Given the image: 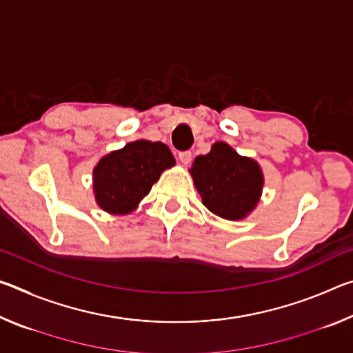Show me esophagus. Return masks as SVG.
Here are the masks:
<instances>
[{
    "instance_id": "esophagus-1",
    "label": "esophagus",
    "mask_w": 353,
    "mask_h": 353,
    "mask_svg": "<svg viewBox=\"0 0 353 353\" xmlns=\"http://www.w3.org/2000/svg\"><path fill=\"white\" fill-rule=\"evenodd\" d=\"M179 160H181L182 165H188L191 162V152L190 151L179 152Z\"/></svg>"
}]
</instances>
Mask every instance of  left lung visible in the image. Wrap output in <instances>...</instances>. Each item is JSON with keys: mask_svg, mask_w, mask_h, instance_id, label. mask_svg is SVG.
<instances>
[{"mask_svg": "<svg viewBox=\"0 0 353 353\" xmlns=\"http://www.w3.org/2000/svg\"><path fill=\"white\" fill-rule=\"evenodd\" d=\"M190 172L202 204L221 218L243 219L259 204L265 182L260 165L224 141L214 143L208 154L198 155Z\"/></svg>", "mask_w": 353, "mask_h": 353, "instance_id": "8db88e82", "label": "left lung"}]
</instances>
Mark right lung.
<instances>
[{
  "label": "right lung",
  "mask_w": 353,
  "mask_h": 353,
  "mask_svg": "<svg viewBox=\"0 0 353 353\" xmlns=\"http://www.w3.org/2000/svg\"><path fill=\"white\" fill-rule=\"evenodd\" d=\"M170 148L160 141L137 140L104 155L93 170L97 204L110 214L135 210L166 168L174 166Z\"/></svg>",
  "instance_id": "right-lung-1"
}]
</instances>
